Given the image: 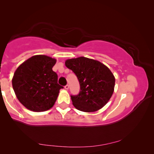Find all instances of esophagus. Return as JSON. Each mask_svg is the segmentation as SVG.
Instances as JSON below:
<instances>
[{
    "instance_id": "esophagus-1",
    "label": "esophagus",
    "mask_w": 154,
    "mask_h": 154,
    "mask_svg": "<svg viewBox=\"0 0 154 154\" xmlns=\"http://www.w3.org/2000/svg\"><path fill=\"white\" fill-rule=\"evenodd\" d=\"M64 88L66 90H69V85H65L64 86Z\"/></svg>"
}]
</instances>
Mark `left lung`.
Returning a JSON list of instances; mask_svg holds the SVG:
<instances>
[{"label":"left lung","instance_id":"left-lung-1","mask_svg":"<svg viewBox=\"0 0 154 154\" xmlns=\"http://www.w3.org/2000/svg\"><path fill=\"white\" fill-rule=\"evenodd\" d=\"M65 65L79 82V94L71 96L75 107L87 113L102 109L114 92L116 79L110 69L100 62L83 56L68 59Z\"/></svg>","mask_w":154,"mask_h":154}]
</instances>
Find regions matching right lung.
<instances>
[{"label":"right lung","mask_w":154,"mask_h":154,"mask_svg":"<svg viewBox=\"0 0 154 154\" xmlns=\"http://www.w3.org/2000/svg\"><path fill=\"white\" fill-rule=\"evenodd\" d=\"M56 59L35 55L21 64L12 79L13 88L18 100L28 110L42 112L54 105L60 90L58 75L52 68Z\"/></svg>","instance_id":"1"}]
</instances>
